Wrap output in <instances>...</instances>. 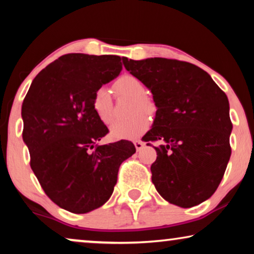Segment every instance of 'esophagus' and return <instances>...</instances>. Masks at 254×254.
<instances>
[{
  "mask_svg": "<svg viewBox=\"0 0 254 254\" xmlns=\"http://www.w3.org/2000/svg\"><path fill=\"white\" fill-rule=\"evenodd\" d=\"M134 145H135V148H136V150L140 151L141 149L144 147V143L140 140H136V141H134Z\"/></svg>",
  "mask_w": 254,
  "mask_h": 254,
  "instance_id": "esophagus-1",
  "label": "esophagus"
}]
</instances>
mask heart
Returning a JSON list of instances; mask_svg holds the SVG:
<instances>
[{
	"mask_svg": "<svg viewBox=\"0 0 254 254\" xmlns=\"http://www.w3.org/2000/svg\"><path fill=\"white\" fill-rule=\"evenodd\" d=\"M114 91L118 96L133 98L130 104V113H135L127 120H119L111 127V135L114 138H135L148 129L149 118L141 112L152 113L155 110L154 103L145 96V86L137 77L125 74L114 82ZM92 109L98 119L105 125H109L114 119V103L112 93L106 86H100L92 96Z\"/></svg>",
	"mask_w": 254,
	"mask_h": 254,
	"instance_id": "b5f03b06",
	"label": "heart"
}]
</instances>
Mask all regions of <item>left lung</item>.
Instances as JSON below:
<instances>
[{"instance_id":"8db88e82","label":"left lung","mask_w":254,"mask_h":254,"mask_svg":"<svg viewBox=\"0 0 254 254\" xmlns=\"http://www.w3.org/2000/svg\"><path fill=\"white\" fill-rule=\"evenodd\" d=\"M125 68L154 97L157 107L144 141L155 147L151 180L170 203L196 206L213 195L230 159L229 100L209 74L190 62L123 59ZM150 144V143H148Z\"/></svg>"}]
</instances>
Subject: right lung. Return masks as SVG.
Here are the masks:
<instances>
[{
    "instance_id": "obj_1",
    "label": "right lung",
    "mask_w": 254,
    "mask_h": 254,
    "mask_svg": "<svg viewBox=\"0 0 254 254\" xmlns=\"http://www.w3.org/2000/svg\"><path fill=\"white\" fill-rule=\"evenodd\" d=\"M123 69L117 55H62L33 79L22 105L23 140L30 165L59 207L85 214L112 195L118 171L134 154L129 141L99 145L109 133L92 96Z\"/></svg>"
}]
</instances>
